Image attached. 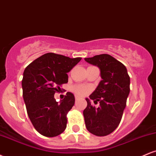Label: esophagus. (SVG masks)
I'll return each mask as SVG.
<instances>
[{"instance_id":"34e87169","label":"esophagus","mask_w":156,"mask_h":156,"mask_svg":"<svg viewBox=\"0 0 156 156\" xmlns=\"http://www.w3.org/2000/svg\"><path fill=\"white\" fill-rule=\"evenodd\" d=\"M75 99H76V101H78L80 99V97H78V96H76V97H75Z\"/></svg>"}]
</instances>
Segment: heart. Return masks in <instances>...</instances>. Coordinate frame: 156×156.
Instances as JSON below:
<instances>
[{
  "mask_svg": "<svg viewBox=\"0 0 156 156\" xmlns=\"http://www.w3.org/2000/svg\"><path fill=\"white\" fill-rule=\"evenodd\" d=\"M73 92L78 94V95L84 96L87 95V94L90 92L91 87L85 85H76L73 87Z\"/></svg>",
  "mask_w": 156,
  "mask_h": 156,
  "instance_id": "1",
  "label": "heart"
}]
</instances>
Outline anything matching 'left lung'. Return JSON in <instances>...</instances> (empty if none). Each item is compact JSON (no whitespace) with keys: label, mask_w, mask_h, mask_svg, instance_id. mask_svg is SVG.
Instances as JSON below:
<instances>
[{"label":"left lung","mask_w":156,"mask_h":156,"mask_svg":"<svg viewBox=\"0 0 156 156\" xmlns=\"http://www.w3.org/2000/svg\"><path fill=\"white\" fill-rule=\"evenodd\" d=\"M85 61L100 68L102 80L89 96L94 104L100 103L99 107L95 108L87 98L84 121L91 133L105 136L120 123L130 92V77L124 64L108 54L85 58Z\"/></svg>","instance_id":"1"}]
</instances>
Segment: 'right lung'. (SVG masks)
<instances>
[{"instance_id":"obj_1","label":"right lung","mask_w":156,"mask_h":156,"mask_svg":"<svg viewBox=\"0 0 156 156\" xmlns=\"http://www.w3.org/2000/svg\"><path fill=\"white\" fill-rule=\"evenodd\" d=\"M80 60V57L71 58L48 53L25 69L22 80L23 99L32 125L42 136L54 137L66 129L67 114L75 104V97L67 92L58 103L54 94L59 92L62 84L67 83V73Z\"/></svg>"}]
</instances>
